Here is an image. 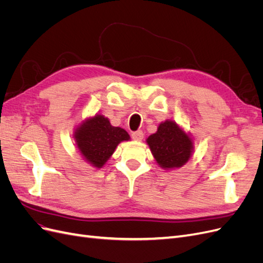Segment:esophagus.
I'll list each match as a JSON object with an SVG mask.
<instances>
[{
	"label": "esophagus",
	"mask_w": 263,
	"mask_h": 263,
	"mask_svg": "<svg viewBox=\"0 0 263 263\" xmlns=\"http://www.w3.org/2000/svg\"><path fill=\"white\" fill-rule=\"evenodd\" d=\"M132 138H133L134 140L140 141L142 138H144V133H142L141 130H136V132H133V133H132Z\"/></svg>",
	"instance_id": "obj_1"
}]
</instances>
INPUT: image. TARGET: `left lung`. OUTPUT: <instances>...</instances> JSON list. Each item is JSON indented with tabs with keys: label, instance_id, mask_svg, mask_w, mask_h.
<instances>
[{
	"label": "left lung",
	"instance_id": "1",
	"mask_svg": "<svg viewBox=\"0 0 263 263\" xmlns=\"http://www.w3.org/2000/svg\"><path fill=\"white\" fill-rule=\"evenodd\" d=\"M147 144L156 161L164 169L180 168L189 161L193 142L180 127L172 121H165L150 135Z\"/></svg>",
	"mask_w": 263,
	"mask_h": 263
}]
</instances>
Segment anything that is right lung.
Here are the masks:
<instances>
[{
  "label": "right lung",
  "mask_w": 263,
  "mask_h": 263,
  "mask_svg": "<svg viewBox=\"0 0 263 263\" xmlns=\"http://www.w3.org/2000/svg\"><path fill=\"white\" fill-rule=\"evenodd\" d=\"M74 138L82 156L92 165L102 168L121 141L129 135L121 127H114L103 115H95L77 128Z\"/></svg>",
  "instance_id": "1"
}]
</instances>
